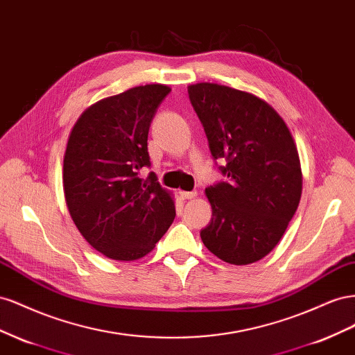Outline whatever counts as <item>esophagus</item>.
Segmentation results:
<instances>
[{"label": "esophagus", "mask_w": 355, "mask_h": 355, "mask_svg": "<svg viewBox=\"0 0 355 355\" xmlns=\"http://www.w3.org/2000/svg\"><path fill=\"white\" fill-rule=\"evenodd\" d=\"M196 196H198L196 191H180V198L183 199V200H186V199H193V198H196Z\"/></svg>", "instance_id": "obj_1"}]
</instances>
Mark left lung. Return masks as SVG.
I'll use <instances>...</instances> for the list:
<instances>
[{
	"label": "left lung",
	"instance_id": "1",
	"mask_svg": "<svg viewBox=\"0 0 355 355\" xmlns=\"http://www.w3.org/2000/svg\"><path fill=\"white\" fill-rule=\"evenodd\" d=\"M214 159L229 183L205 189L211 223L204 245L230 265L259 261L277 247L302 196L297 147L278 111L250 92L202 82L187 87Z\"/></svg>",
	"mask_w": 355,
	"mask_h": 355
}]
</instances>
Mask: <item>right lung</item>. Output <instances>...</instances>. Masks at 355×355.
I'll list each match as a JSON object with an SVG mask.
<instances>
[{
  "label": "right lung",
  "mask_w": 355,
  "mask_h": 355,
  "mask_svg": "<svg viewBox=\"0 0 355 355\" xmlns=\"http://www.w3.org/2000/svg\"><path fill=\"white\" fill-rule=\"evenodd\" d=\"M171 92L153 83L87 107L68 137L62 183L69 216L101 254L119 261L147 256L175 218L172 191L151 172L148 128Z\"/></svg>",
  "instance_id": "add662e5"
}]
</instances>
